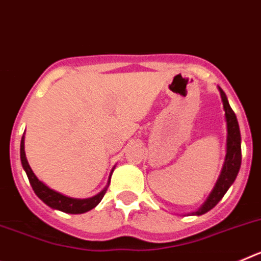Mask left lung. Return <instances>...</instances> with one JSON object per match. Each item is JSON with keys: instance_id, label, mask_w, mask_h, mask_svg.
I'll use <instances>...</instances> for the list:
<instances>
[{"instance_id": "obj_1", "label": "left lung", "mask_w": 261, "mask_h": 261, "mask_svg": "<svg viewBox=\"0 0 261 261\" xmlns=\"http://www.w3.org/2000/svg\"><path fill=\"white\" fill-rule=\"evenodd\" d=\"M220 93L221 98H222L223 110H225L226 123H227V151H226L225 163H223V168L220 175V179L217 180L216 187H214V190L212 191L211 195H209L208 200L195 213L197 216L206 213V212L213 209L220 202V200L225 196V193L227 192L230 186L234 183L242 163L241 130H239L238 120H237L234 111L230 107L229 102H227V98H226V94L223 93L222 89H220Z\"/></svg>"}]
</instances>
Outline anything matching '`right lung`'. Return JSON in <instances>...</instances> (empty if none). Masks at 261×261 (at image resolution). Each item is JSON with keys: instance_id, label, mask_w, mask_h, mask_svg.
I'll return each mask as SVG.
<instances>
[{"instance_id": "add662e5", "label": "right lung", "mask_w": 261, "mask_h": 261, "mask_svg": "<svg viewBox=\"0 0 261 261\" xmlns=\"http://www.w3.org/2000/svg\"><path fill=\"white\" fill-rule=\"evenodd\" d=\"M20 161H22L23 168H24V171H26L30 184H31L32 190L36 193V196H38L41 201L45 202L48 206H50V208L53 209H57V211L65 212V213L70 214H81L85 213V212H89L93 208H95L96 205L102 201L103 196L106 195V191H107V188H105L102 192L98 193V195L94 196V197L78 200L71 199V197L64 196L61 195V193L56 192V191L48 188L45 184L41 183L38 177L35 176V174L32 172L31 167H30L29 162H27L26 154H24V137H22V141H20Z\"/></svg>"}]
</instances>
